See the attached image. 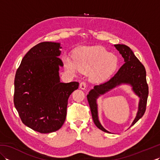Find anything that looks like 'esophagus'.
I'll use <instances>...</instances> for the list:
<instances>
[{
  "instance_id": "obj_1",
  "label": "esophagus",
  "mask_w": 160,
  "mask_h": 160,
  "mask_svg": "<svg viewBox=\"0 0 160 160\" xmlns=\"http://www.w3.org/2000/svg\"><path fill=\"white\" fill-rule=\"evenodd\" d=\"M87 87V83L85 82H82L80 84V88L81 89H85Z\"/></svg>"
}]
</instances>
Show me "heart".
Masks as SVG:
<instances>
[{
  "label": "heart",
  "instance_id": "obj_1",
  "mask_svg": "<svg viewBox=\"0 0 160 160\" xmlns=\"http://www.w3.org/2000/svg\"><path fill=\"white\" fill-rule=\"evenodd\" d=\"M74 60L65 57L64 64L71 73L90 72L94 82H102L113 73L118 65V59L113 54L99 46L82 47L74 53Z\"/></svg>",
  "mask_w": 160,
  "mask_h": 160
}]
</instances>
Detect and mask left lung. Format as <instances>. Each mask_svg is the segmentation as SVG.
Returning a JSON list of instances; mask_svg holds the SVG:
<instances>
[{
    "instance_id": "obj_1",
    "label": "left lung",
    "mask_w": 160,
    "mask_h": 160,
    "mask_svg": "<svg viewBox=\"0 0 160 160\" xmlns=\"http://www.w3.org/2000/svg\"><path fill=\"white\" fill-rule=\"evenodd\" d=\"M114 47L123 57L124 64L109 80L99 85H96L87 95V100L89 102L94 124L100 130L107 132H110L107 131L101 125L98 120L97 98L100 95L104 94L122 84H130L133 92L140 98L138 113L131 126L134 125L144 115L148 95V86L146 78L147 73L143 64L137 58L132 51L128 46L118 44L114 45Z\"/></svg>"
}]
</instances>
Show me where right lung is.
Wrapping results in <instances>:
<instances>
[{
    "label": "right lung",
    "instance_id": "obj_1",
    "mask_svg": "<svg viewBox=\"0 0 160 160\" xmlns=\"http://www.w3.org/2000/svg\"><path fill=\"white\" fill-rule=\"evenodd\" d=\"M60 44L43 42L30 49L16 71L13 103L27 127L41 133L62 127L68 99L79 83L60 81Z\"/></svg>",
    "mask_w": 160,
    "mask_h": 160
}]
</instances>
